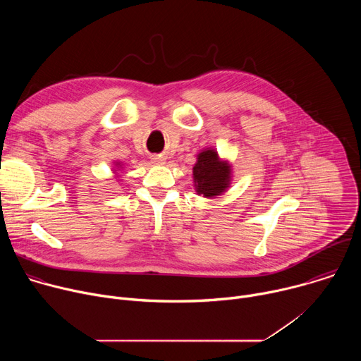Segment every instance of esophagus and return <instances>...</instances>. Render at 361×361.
<instances>
[{
	"mask_svg": "<svg viewBox=\"0 0 361 361\" xmlns=\"http://www.w3.org/2000/svg\"><path fill=\"white\" fill-rule=\"evenodd\" d=\"M151 161H154L156 164H164L166 159L161 157V156H152V157H151Z\"/></svg>",
	"mask_w": 361,
	"mask_h": 361,
	"instance_id": "1",
	"label": "esophagus"
}]
</instances>
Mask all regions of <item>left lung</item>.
Instances as JSON below:
<instances>
[{"label": "left lung", "mask_w": 361, "mask_h": 361, "mask_svg": "<svg viewBox=\"0 0 361 361\" xmlns=\"http://www.w3.org/2000/svg\"><path fill=\"white\" fill-rule=\"evenodd\" d=\"M231 169L227 161H221L214 149H204L197 156L192 167L194 185L198 194L204 197L220 195L230 184Z\"/></svg>", "instance_id": "left-lung-1"}]
</instances>
